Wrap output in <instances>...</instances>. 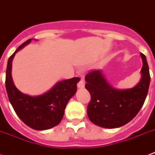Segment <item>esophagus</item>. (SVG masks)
<instances>
[{
  "instance_id": "34e87169",
  "label": "esophagus",
  "mask_w": 155,
  "mask_h": 155,
  "mask_svg": "<svg viewBox=\"0 0 155 155\" xmlns=\"http://www.w3.org/2000/svg\"><path fill=\"white\" fill-rule=\"evenodd\" d=\"M84 85H85V84H84V81L83 80H80L77 84V87L79 88H84Z\"/></svg>"
}]
</instances>
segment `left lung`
I'll list each match as a JSON object with an SVG mask.
<instances>
[{
    "label": "left lung",
    "mask_w": 155,
    "mask_h": 155,
    "mask_svg": "<svg viewBox=\"0 0 155 155\" xmlns=\"http://www.w3.org/2000/svg\"><path fill=\"white\" fill-rule=\"evenodd\" d=\"M140 56L143 62L141 79L133 88L120 90L113 88L99 70L85 75V88L91 95L87 113L94 124L106 128L120 127L137 114L145 102L150 82L146 58L141 53Z\"/></svg>",
    "instance_id": "left-lung-1"
}]
</instances>
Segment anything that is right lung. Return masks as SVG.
Masks as SVG:
<instances>
[{
    "mask_svg": "<svg viewBox=\"0 0 155 155\" xmlns=\"http://www.w3.org/2000/svg\"><path fill=\"white\" fill-rule=\"evenodd\" d=\"M31 41H25L9 57L5 75V88L13 108L20 120L35 130H47L61 122L69 100L75 95L80 78L74 77L57 83L47 93L36 97L21 93L14 84L11 75L12 61L15 54Z\"/></svg>",
    "mask_w": 155,
    "mask_h": 155,
    "instance_id": "add662e5",
    "label": "right lung"
}]
</instances>
